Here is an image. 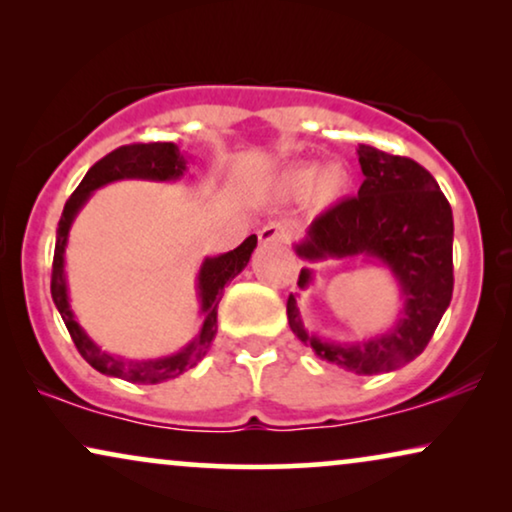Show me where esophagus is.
<instances>
[{
  "mask_svg": "<svg viewBox=\"0 0 512 512\" xmlns=\"http://www.w3.org/2000/svg\"><path fill=\"white\" fill-rule=\"evenodd\" d=\"M291 228L282 221H270L268 226L258 230V242L261 244H289Z\"/></svg>",
  "mask_w": 512,
  "mask_h": 512,
  "instance_id": "1",
  "label": "esophagus"
}]
</instances>
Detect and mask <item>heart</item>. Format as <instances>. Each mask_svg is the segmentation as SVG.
Masks as SVG:
<instances>
[{
    "instance_id": "heart-1",
    "label": "heart",
    "mask_w": 512,
    "mask_h": 512,
    "mask_svg": "<svg viewBox=\"0 0 512 512\" xmlns=\"http://www.w3.org/2000/svg\"><path fill=\"white\" fill-rule=\"evenodd\" d=\"M279 188L289 198L310 195L317 207L338 202L349 188V172L342 163H328L319 170L317 165H296L279 177Z\"/></svg>"
}]
</instances>
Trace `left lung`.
<instances>
[{
  "label": "left lung",
  "mask_w": 512,
  "mask_h": 512,
  "mask_svg": "<svg viewBox=\"0 0 512 512\" xmlns=\"http://www.w3.org/2000/svg\"><path fill=\"white\" fill-rule=\"evenodd\" d=\"M356 153L366 177L359 195L319 214L296 244V254L310 263L328 258L382 263L396 277L403 307L389 331L356 342L324 340L307 331L293 293L286 317L298 340L321 361L356 375H377L417 359L450 307L454 221L438 181L415 160L368 144H359ZM312 282L314 270H300V289Z\"/></svg>",
  "instance_id": "1"
}]
</instances>
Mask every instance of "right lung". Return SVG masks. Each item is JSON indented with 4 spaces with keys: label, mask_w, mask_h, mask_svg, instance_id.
<instances>
[{
    "label": "right lung",
    "mask_w": 512,
    "mask_h": 512,
    "mask_svg": "<svg viewBox=\"0 0 512 512\" xmlns=\"http://www.w3.org/2000/svg\"><path fill=\"white\" fill-rule=\"evenodd\" d=\"M188 170V158L179 151L177 144L172 142H151V144H128L121 149L111 151L102 160L90 167L86 177L72 198L65 202L62 209L60 223H58V237H55V254H53V275H51V296L53 303L58 307L62 321H65L69 335H72L76 349L95 370L102 375L121 377L125 382L132 384H160L167 380H174L188 368H195L205 359V354L212 347V340L216 335V310H219L223 286L230 279L240 275L247 268L251 254L256 249V235H249L240 247L219 256H207L200 265L198 272V291L200 300V314L202 326L195 338L188 342L184 349L177 354L160 356V359H123V356L109 354L90 340V335L83 331V326L76 321V314L69 305V291H67V277H65V249L69 240V230L76 214L86 205L97 188L111 184V181L121 179H144V181H177L184 177Z\"/></svg>",
    "instance_id": "1"
}]
</instances>
